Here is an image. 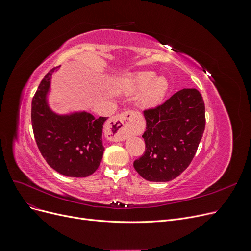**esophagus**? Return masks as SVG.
<instances>
[{
	"label": "esophagus",
	"instance_id": "esophagus-1",
	"mask_svg": "<svg viewBox=\"0 0 251 251\" xmlns=\"http://www.w3.org/2000/svg\"><path fill=\"white\" fill-rule=\"evenodd\" d=\"M132 111H125L109 119L105 125V136L113 141L125 140L132 130Z\"/></svg>",
	"mask_w": 251,
	"mask_h": 251
}]
</instances>
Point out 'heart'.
<instances>
[{
	"instance_id": "heart-1",
	"label": "heart",
	"mask_w": 251,
	"mask_h": 251,
	"mask_svg": "<svg viewBox=\"0 0 251 251\" xmlns=\"http://www.w3.org/2000/svg\"><path fill=\"white\" fill-rule=\"evenodd\" d=\"M153 72H140L135 74L128 80V85L134 91H141L143 89V102L146 104H155L162 100L166 90L168 82L162 77L154 78Z\"/></svg>"
}]
</instances>
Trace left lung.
Instances as JSON below:
<instances>
[{
  "mask_svg": "<svg viewBox=\"0 0 251 251\" xmlns=\"http://www.w3.org/2000/svg\"><path fill=\"white\" fill-rule=\"evenodd\" d=\"M146 150L134 169L149 181L177 178L191 164L205 128V105L196 89H182L163 103L143 111Z\"/></svg>",
  "mask_w": 251,
  "mask_h": 251,
  "instance_id": "left-lung-1",
  "label": "left lung"
}]
</instances>
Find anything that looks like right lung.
<instances>
[{"label":"right lung","mask_w":251,"mask_h":251,"mask_svg":"<svg viewBox=\"0 0 251 251\" xmlns=\"http://www.w3.org/2000/svg\"><path fill=\"white\" fill-rule=\"evenodd\" d=\"M51 69L32 98L31 123L36 146L53 170L68 177H88L100 166L104 148L102 127L108 117L89 113L57 116L47 107L45 96L50 86Z\"/></svg>","instance_id":"obj_1"}]
</instances>
